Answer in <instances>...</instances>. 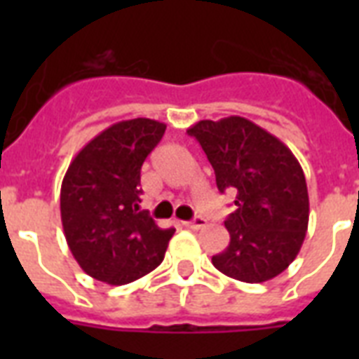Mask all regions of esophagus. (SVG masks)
<instances>
[{
    "label": "esophagus",
    "instance_id": "1",
    "mask_svg": "<svg viewBox=\"0 0 359 359\" xmlns=\"http://www.w3.org/2000/svg\"><path fill=\"white\" fill-rule=\"evenodd\" d=\"M184 225L188 229H203V227L207 225V219L201 218V216H197V218H194L191 222H184Z\"/></svg>",
    "mask_w": 359,
    "mask_h": 359
}]
</instances>
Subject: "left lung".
<instances>
[{
    "label": "left lung",
    "instance_id": "1",
    "mask_svg": "<svg viewBox=\"0 0 359 359\" xmlns=\"http://www.w3.org/2000/svg\"><path fill=\"white\" fill-rule=\"evenodd\" d=\"M207 154L218 190L236 191L225 219L231 242L212 257L219 272L245 283L276 278L306 238L309 196L302 165L285 143L244 117L199 121L188 128Z\"/></svg>",
    "mask_w": 359,
    "mask_h": 359
}]
</instances>
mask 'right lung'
<instances>
[{
	"mask_svg": "<svg viewBox=\"0 0 359 359\" xmlns=\"http://www.w3.org/2000/svg\"><path fill=\"white\" fill-rule=\"evenodd\" d=\"M165 124L130 119L93 137L70 162L61 184V222L81 270L108 285H126L163 261L175 229H160L140 210L141 165Z\"/></svg>",
	"mask_w": 359,
	"mask_h": 359,
	"instance_id": "add662e5",
	"label": "right lung"
}]
</instances>
